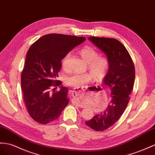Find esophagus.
I'll use <instances>...</instances> for the list:
<instances>
[{
    "mask_svg": "<svg viewBox=\"0 0 155 155\" xmlns=\"http://www.w3.org/2000/svg\"><path fill=\"white\" fill-rule=\"evenodd\" d=\"M82 92V90H73V91H71V94H72L73 96H74V95H75V96H76L77 94L81 93Z\"/></svg>",
    "mask_w": 155,
    "mask_h": 155,
    "instance_id": "1",
    "label": "esophagus"
}]
</instances>
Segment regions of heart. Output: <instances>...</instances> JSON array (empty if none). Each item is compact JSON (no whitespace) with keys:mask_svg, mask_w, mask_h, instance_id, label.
<instances>
[{"mask_svg":"<svg viewBox=\"0 0 155 155\" xmlns=\"http://www.w3.org/2000/svg\"><path fill=\"white\" fill-rule=\"evenodd\" d=\"M80 54L83 59L88 63L89 70L92 72L96 80L101 81L104 79L109 69V61L107 58L100 57L97 51L93 48L86 46L83 48L80 51ZM71 56V54L68 53L63 58L61 63L63 69H67V61ZM93 79L92 74L85 73H81L73 72L65 78V83L74 88H81L86 83L90 82Z\"/></svg>","mask_w":155,"mask_h":155,"instance_id":"heart-1","label":"heart"}]
</instances>
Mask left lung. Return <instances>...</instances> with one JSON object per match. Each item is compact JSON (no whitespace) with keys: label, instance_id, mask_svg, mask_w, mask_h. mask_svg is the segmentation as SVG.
Segmentation results:
<instances>
[{"label":"left lung","instance_id":"obj_1","mask_svg":"<svg viewBox=\"0 0 155 155\" xmlns=\"http://www.w3.org/2000/svg\"><path fill=\"white\" fill-rule=\"evenodd\" d=\"M88 40L106 55L109 61V69L103 82L111 92V99L104 110L85 122L94 130L104 131L120 118L128 104L135 80V67L128 50L118 40L96 37Z\"/></svg>","mask_w":155,"mask_h":155}]
</instances>
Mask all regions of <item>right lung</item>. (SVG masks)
I'll return each instance as SVG.
<instances>
[{
  "label": "right lung",
  "mask_w": 155,
  "mask_h": 155,
  "mask_svg": "<svg viewBox=\"0 0 155 155\" xmlns=\"http://www.w3.org/2000/svg\"><path fill=\"white\" fill-rule=\"evenodd\" d=\"M84 37L61 34H48L31 46L26 54L21 77L23 100L28 113L35 121L42 124L58 118L68 105V88L60 86L56 80L61 69L63 58L75 46L81 45ZM55 84H54V83ZM54 86L51 92V87Z\"/></svg>",
  "instance_id": "right-lung-1"
}]
</instances>
